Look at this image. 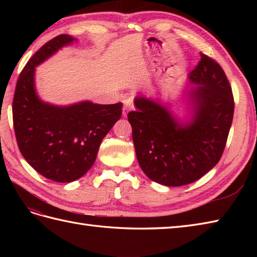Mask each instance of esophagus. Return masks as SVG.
Instances as JSON below:
<instances>
[{
  "instance_id": "obj_1",
  "label": "esophagus",
  "mask_w": 257,
  "mask_h": 257,
  "mask_svg": "<svg viewBox=\"0 0 257 257\" xmlns=\"http://www.w3.org/2000/svg\"><path fill=\"white\" fill-rule=\"evenodd\" d=\"M133 107L134 106H133V102L132 101H124V105H123V108H122V116L123 117L127 116V113L129 112V110Z\"/></svg>"
}]
</instances>
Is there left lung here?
<instances>
[{
	"instance_id": "1",
	"label": "left lung",
	"mask_w": 257,
	"mask_h": 257,
	"mask_svg": "<svg viewBox=\"0 0 257 257\" xmlns=\"http://www.w3.org/2000/svg\"><path fill=\"white\" fill-rule=\"evenodd\" d=\"M190 73L192 117L180 123L167 108L145 97L128 113L140 168L152 181L168 187L192 183L220 161L233 120L234 98L224 70L201 53Z\"/></svg>"
}]
</instances>
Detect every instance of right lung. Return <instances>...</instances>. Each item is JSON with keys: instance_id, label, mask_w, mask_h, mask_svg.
Segmentation results:
<instances>
[{"instance_id": "obj_1", "label": "right lung", "mask_w": 257, "mask_h": 257, "mask_svg": "<svg viewBox=\"0 0 257 257\" xmlns=\"http://www.w3.org/2000/svg\"><path fill=\"white\" fill-rule=\"evenodd\" d=\"M74 41L62 34L43 45L20 74L13 98V125L21 154L38 173L55 182L83 177L94 165L101 140L121 117V102L83 101L58 107L37 97L35 67Z\"/></svg>"}]
</instances>
